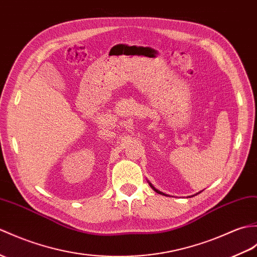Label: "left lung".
<instances>
[{"instance_id":"left-lung-1","label":"left lung","mask_w":257,"mask_h":257,"mask_svg":"<svg viewBox=\"0 0 257 257\" xmlns=\"http://www.w3.org/2000/svg\"><path fill=\"white\" fill-rule=\"evenodd\" d=\"M148 183H149V185H150V186H151V188H152V189L154 190V192H157V193H158V194H160V195H164V196H168V195H165L164 193H162V192H160V190H158V189H157L156 187H154V186H153V185H152V184H151L150 182H149V181H148ZM198 194H200V192H199V193H197L196 195H198Z\"/></svg>"}]
</instances>
